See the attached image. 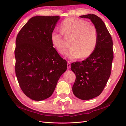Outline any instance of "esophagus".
I'll return each mask as SVG.
<instances>
[{
	"label": "esophagus",
	"mask_w": 126,
	"mask_h": 126,
	"mask_svg": "<svg viewBox=\"0 0 126 126\" xmlns=\"http://www.w3.org/2000/svg\"><path fill=\"white\" fill-rule=\"evenodd\" d=\"M67 66H68V69H69L71 67V63H70V61H68V63H67Z\"/></svg>",
	"instance_id": "esophagus-1"
}]
</instances>
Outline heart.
<instances>
[{"instance_id":"b5f03b06","label":"heart","mask_w":126,"mask_h":126,"mask_svg":"<svg viewBox=\"0 0 126 126\" xmlns=\"http://www.w3.org/2000/svg\"><path fill=\"white\" fill-rule=\"evenodd\" d=\"M60 29L62 33L53 32L51 34L53 47L60 54H64L67 49L63 34L71 37V47L66 53L68 58H86L95 51L98 42V31L95 26L81 19L70 18L61 24Z\"/></svg>"}]
</instances>
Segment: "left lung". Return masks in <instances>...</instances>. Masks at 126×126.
Wrapping results in <instances>:
<instances>
[{"instance_id":"obj_1","label":"left lung","mask_w":126,"mask_h":126,"mask_svg":"<svg viewBox=\"0 0 126 126\" xmlns=\"http://www.w3.org/2000/svg\"><path fill=\"white\" fill-rule=\"evenodd\" d=\"M91 20L98 31V42L95 51L81 62L71 64V70L76 75L73 86L75 96L88 100L100 95L111 74L114 58L113 40L101 19L95 15L79 16Z\"/></svg>"}]
</instances>
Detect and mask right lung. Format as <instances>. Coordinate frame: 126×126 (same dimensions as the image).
Segmentation results:
<instances>
[{
	"label": "right lung",
	"mask_w": 126,
	"mask_h": 126,
	"mask_svg": "<svg viewBox=\"0 0 126 126\" xmlns=\"http://www.w3.org/2000/svg\"><path fill=\"white\" fill-rule=\"evenodd\" d=\"M60 16L31 18L17 34L15 72L19 86L31 100L42 101L52 95L61 76L67 69L51 42Z\"/></svg>",
	"instance_id": "1"
}]
</instances>
